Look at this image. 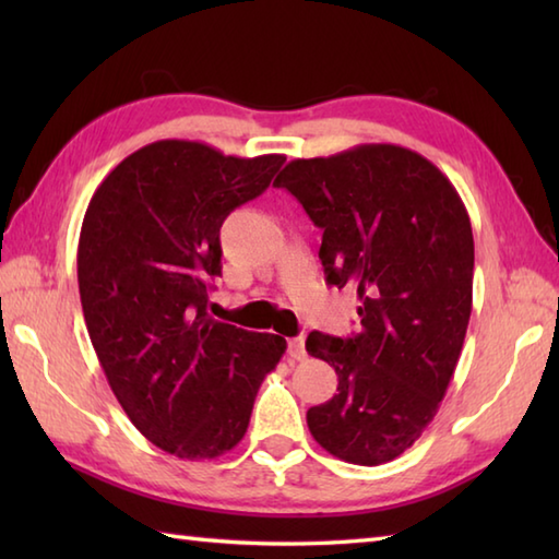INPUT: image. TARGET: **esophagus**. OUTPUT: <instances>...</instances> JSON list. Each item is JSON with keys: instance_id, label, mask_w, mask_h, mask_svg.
Masks as SVG:
<instances>
[{"instance_id": "34e87169", "label": "esophagus", "mask_w": 559, "mask_h": 559, "mask_svg": "<svg viewBox=\"0 0 559 559\" xmlns=\"http://www.w3.org/2000/svg\"><path fill=\"white\" fill-rule=\"evenodd\" d=\"M288 355L293 360H305V355H307L305 336H295V338L288 341Z\"/></svg>"}]
</instances>
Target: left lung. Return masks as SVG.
I'll return each mask as SVG.
<instances>
[{
	"label": "left lung",
	"instance_id": "left-lung-1",
	"mask_svg": "<svg viewBox=\"0 0 559 559\" xmlns=\"http://www.w3.org/2000/svg\"><path fill=\"white\" fill-rule=\"evenodd\" d=\"M273 185L324 230L329 286L360 300L358 334L307 336L338 374L307 425L329 454L379 466L432 423L456 370L473 302L468 211L439 168L394 144L290 160Z\"/></svg>",
	"mask_w": 559,
	"mask_h": 559
}]
</instances>
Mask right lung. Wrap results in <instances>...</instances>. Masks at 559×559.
Segmentation results:
<instances>
[{
	"label": "right lung",
	"mask_w": 559,
	"mask_h": 559,
	"mask_svg": "<svg viewBox=\"0 0 559 559\" xmlns=\"http://www.w3.org/2000/svg\"><path fill=\"white\" fill-rule=\"evenodd\" d=\"M283 163L156 141L105 177L83 216L76 266L91 343L129 420L177 459H216L240 442L286 353V338L206 312L223 221Z\"/></svg>",
	"instance_id": "add662e5"
}]
</instances>
